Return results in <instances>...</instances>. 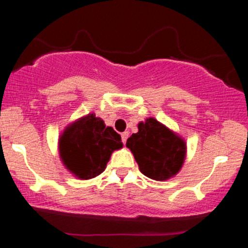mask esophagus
<instances>
[{"label":"esophagus","instance_id":"1","mask_svg":"<svg viewBox=\"0 0 248 248\" xmlns=\"http://www.w3.org/2000/svg\"><path fill=\"white\" fill-rule=\"evenodd\" d=\"M127 138H128V132H124V133L121 134V139H122V142H124V144H126Z\"/></svg>","mask_w":248,"mask_h":248}]
</instances>
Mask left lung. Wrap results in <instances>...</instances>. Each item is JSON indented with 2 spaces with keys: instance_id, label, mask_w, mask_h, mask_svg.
<instances>
[{
  "instance_id": "8db88e82",
  "label": "left lung",
  "mask_w": 248,
  "mask_h": 248,
  "mask_svg": "<svg viewBox=\"0 0 248 248\" xmlns=\"http://www.w3.org/2000/svg\"><path fill=\"white\" fill-rule=\"evenodd\" d=\"M140 171L156 181L175 176L186 157V142L154 117L138 124V133L127 139Z\"/></svg>"
}]
</instances>
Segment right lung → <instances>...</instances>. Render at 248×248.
Returning <instances> with one entry per match:
<instances>
[{
	"label": "right lung",
	"instance_id": "add662e5",
	"mask_svg": "<svg viewBox=\"0 0 248 248\" xmlns=\"http://www.w3.org/2000/svg\"><path fill=\"white\" fill-rule=\"evenodd\" d=\"M122 147L121 137L104 121L89 114L68 124L60 137V157L64 167L80 180L104 171L110 156Z\"/></svg>",
	"mask_w": 248,
	"mask_h": 248
}]
</instances>
